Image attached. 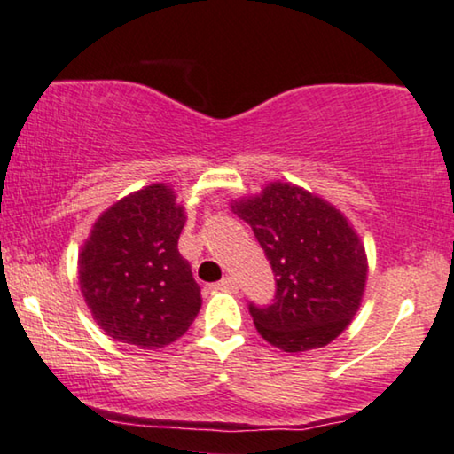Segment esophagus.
Here are the masks:
<instances>
[{"mask_svg":"<svg viewBox=\"0 0 454 454\" xmlns=\"http://www.w3.org/2000/svg\"><path fill=\"white\" fill-rule=\"evenodd\" d=\"M214 290H237V280H234V278H231V276L222 278L220 282L214 284Z\"/></svg>","mask_w":454,"mask_h":454,"instance_id":"obj_1","label":"esophagus"}]
</instances>
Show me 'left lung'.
<instances>
[{
    "label": "left lung",
    "instance_id": "obj_1",
    "mask_svg": "<svg viewBox=\"0 0 454 454\" xmlns=\"http://www.w3.org/2000/svg\"><path fill=\"white\" fill-rule=\"evenodd\" d=\"M255 232L276 276L268 307L249 305L263 340L284 353L322 348L340 336L361 307L367 255L347 215L290 183L232 201Z\"/></svg>",
    "mask_w": 454,
    "mask_h": 454
}]
</instances>
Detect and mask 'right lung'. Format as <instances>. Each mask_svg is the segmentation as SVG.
I'll list each match as a JSON object with an SVG mask.
<instances>
[{
	"label": "right lung",
	"mask_w": 454,
	"mask_h": 454,
	"mask_svg": "<svg viewBox=\"0 0 454 454\" xmlns=\"http://www.w3.org/2000/svg\"><path fill=\"white\" fill-rule=\"evenodd\" d=\"M184 222V207L164 183L130 192L97 217L78 253V284L114 340L164 348L195 322L201 288L178 253Z\"/></svg>",
	"instance_id": "right-lung-1"
}]
</instances>
